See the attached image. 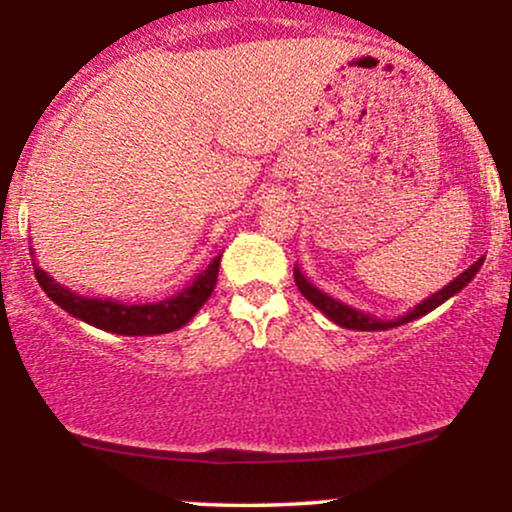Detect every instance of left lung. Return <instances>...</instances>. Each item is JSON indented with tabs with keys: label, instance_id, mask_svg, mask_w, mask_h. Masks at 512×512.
I'll return each instance as SVG.
<instances>
[{
	"label": "left lung",
	"instance_id": "1",
	"mask_svg": "<svg viewBox=\"0 0 512 512\" xmlns=\"http://www.w3.org/2000/svg\"><path fill=\"white\" fill-rule=\"evenodd\" d=\"M481 264H484V257H479L472 267H467L460 276H455L448 286H443L438 293L424 298L419 305H414V308L407 310L404 315L395 317V320H380V317L363 313V310H356V308H351V305L337 301V298H332L330 293L317 289L313 281H310L308 276L301 272V267H298V264L293 267V279H296L298 291H301L303 296L308 298V301L327 317V320H332L334 325L346 327V330H358V332H380V330H392V327H399V325H407V322L419 320V317H424L426 313H431V310H436L438 305H443L448 298L455 296V293H460L464 286H467L469 281L477 276Z\"/></svg>",
	"mask_w": 512,
	"mask_h": 512
}]
</instances>
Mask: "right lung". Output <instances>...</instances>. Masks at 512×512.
<instances>
[{"mask_svg":"<svg viewBox=\"0 0 512 512\" xmlns=\"http://www.w3.org/2000/svg\"><path fill=\"white\" fill-rule=\"evenodd\" d=\"M31 255L35 279H38L40 289L48 293L50 301H55L62 310H67L69 315L86 322V325H93L98 330L113 334H125V337H151V334H168L185 327L199 313V308L209 301L221 264V255H216L209 267L204 272H199L175 296H168L156 303L129 305L122 301H113V298L81 296V293L67 289L60 281L52 279L45 269L38 267L33 248Z\"/></svg>","mask_w":512,"mask_h":512,"instance_id":"add662e5","label":"right lung"}]
</instances>
